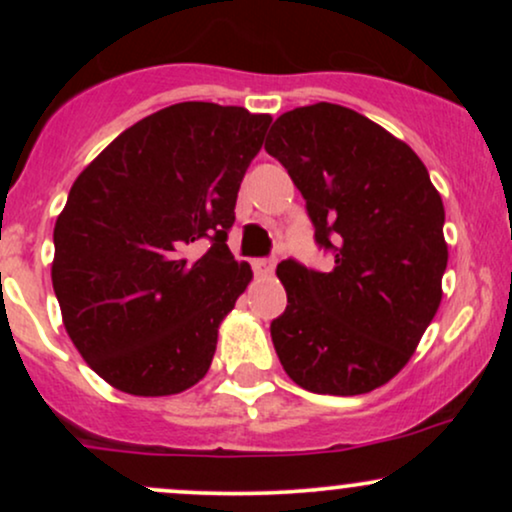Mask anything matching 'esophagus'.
<instances>
[{
    "label": "esophagus",
    "mask_w": 512,
    "mask_h": 512,
    "mask_svg": "<svg viewBox=\"0 0 512 512\" xmlns=\"http://www.w3.org/2000/svg\"><path fill=\"white\" fill-rule=\"evenodd\" d=\"M252 269H255L257 276H272V272H274V260H267V257H260V260L252 262Z\"/></svg>",
    "instance_id": "34e87169"
}]
</instances>
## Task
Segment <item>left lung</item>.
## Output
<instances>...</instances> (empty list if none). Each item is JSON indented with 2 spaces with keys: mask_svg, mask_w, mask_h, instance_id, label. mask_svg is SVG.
Listing matches in <instances>:
<instances>
[{
  "mask_svg": "<svg viewBox=\"0 0 512 512\" xmlns=\"http://www.w3.org/2000/svg\"><path fill=\"white\" fill-rule=\"evenodd\" d=\"M301 190L330 272L284 260L272 342L317 395H366L407 366L443 298L445 209L421 158L356 110L315 103L276 117L264 142Z\"/></svg>",
  "mask_w": 512,
  "mask_h": 512,
  "instance_id": "obj_1",
  "label": "left lung"
}]
</instances>
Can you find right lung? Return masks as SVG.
Listing matches in <instances>:
<instances>
[{"label": "right lung", "instance_id": "obj_1", "mask_svg": "<svg viewBox=\"0 0 512 512\" xmlns=\"http://www.w3.org/2000/svg\"><path fill=\"white\" fill-rule=\"evenodd\" d=\"M269 122L236 105L175 103L125 129L74 180L55 223L52 289L69 339L105 383L163 397L207 375L221 320L252 279L226 240Z\"/></svg>", "mask_w": 512, "mask_h": 512}]
</instances>
